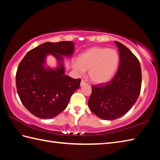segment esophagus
Segmentation results:
<instances>
[{"label": "esophagus", "instance_id": "34e87169", "mask_svg": "<svg viewBox=\"0 0 160 160\" xmlns=\"http://www.w3.org/2000/svg\"><path fill=\"white\" fill-rule=\"evenodd\" d=\"M85 84H87V82L84 81V80H81V82H80V86H84L85 85Z\"/></svg>", "mask_w": 160, "mask_h": 160}]
</instances>
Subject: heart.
<instances>
[{"instance_id": "b5f03b06", "label": "heart", "mask_w": 160, "mask_h": 160, "mask_svg": "<svg viewBox=\"0 0 160 160\" xmlns=\"http://www.w3.org/2000/svg\"><path fill=\"white\" fill-rule=\"evenodd\" d=\"M120 56L116 50L107 47H95L78 56L73 68L78 74L89 69V76L93 82L101 84L109 81L118 70Z\"/></svg>"}]
</instances>
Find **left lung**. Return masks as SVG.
I'll list each match as a JSON object with an SVG mask.
<instances>
[{
  "label": "left lung",
  "instance_id": "8db88e82",
  "mask_svg": "<svg viewBox=\"0 0 160 160\" xmlns=\"http://www.w3.org/2000/svg\"><path fill=\"white\" fill-rule=\"evenodd\" d=\"M120 53L118 71L104 84L92 85L88 105L93 113L103 120L123 116L136 102L142 85V71L137 57L123 44L115 41Z\"/></svg>",
  "mask_w": 160,
  "mask_h": 160
}]
</instances>
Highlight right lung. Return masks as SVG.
I'll list each match as a JSON object with an SVG mask.
<instances>
[{
  "label": "right lung",
  "mask_w": 160,
  "mask_h": 160,
  "mask_svg": "<svg viewBox=\"0 0 160 160\" xmlns=\"http://www.w3.org/2000/svg\"><path fill=\"white\" fill-rule=\"evenodd\" d=\"M73 50V42H47L30 50L20 62L16 75L17 92L22 104L35 116L42 119L57 116L79 89L81 80L66 76L62 63L63 56L71 57ZM49 54L59 61L56 69L44 67Z\"/></svg>",
  "instance_id": "1"
}]
</instances>
